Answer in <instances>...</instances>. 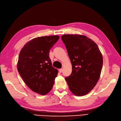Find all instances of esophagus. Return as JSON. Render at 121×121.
Instances as JSON below:
<instances>
[{"mask_svg":"<svg viewBox=\"0 0 121 121\" xmlns=\"http://www.w3.org/2000/svg\"><path fill=\"white\" fill-rule=\"evenodd\" d=\"M59 72H60V73H61V72H62V71H63V69H62V68H61V69H60L59 70Z\"/></svg>","mask_w":121,"mask_h":121,"instance_id":"1","label":"esophagus"}]
</instances>
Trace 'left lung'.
Listing matches in <instances>:
<instances>
[{
    "mask_svg": "<svg viewBox=\"0 0 121 121\" xmlns=\"http://www.w3.org/2000/svg\"><path fill=\"white\" fill-rule=\"evenodd\" d=\"M72 64V72L65 79L74 95L89 93L99 79L103 60L97 45L84 35L65 34L61 36Z\"/></svg>",
    "mask_w": 121,
    "mask_h": 121,
    "instance_id": "obj_1",
    "label": "left lung"
}]
</instances>
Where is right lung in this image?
<instances>
[{
  "label": "right lung",
  "instance_id": "obj_1",
  "mask_svg": "<svg viewBox=\"0 0 121 121\" xmlns=\"http://www.w3.org/2000/svg\"><path fill=\"white\" fill-rule=\"evenodd\" d=\"M59 39L57 35L33 39L24 46L19 54V73L30 89L41 95L50 91L58 73L52 67L49 51Z\"/></svg>",
  "mask_w": 121,
  "mask_h": 121
}]
</instances>
